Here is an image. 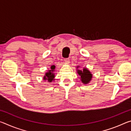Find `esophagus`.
<instances>
[{
    "label": "esophagus",
    "instance_id": "1",
    "mask_svg": "<svg viewBox=\"0 0 131 131\" xmlns=\"http://www.w3.org/2000/svg\"><path fill=\"white\" fill-rule=\"evenodd\" d=\"M64 61H65V62H66V63H69V62H70V60L69 58H65V59H64Z\"/></svg>",
    "mask_w": 131,
    "mask_h": 131
}]
</instances>
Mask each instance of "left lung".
I'll return each instance as SVG.
<instances>
[{"mask_svg":"<svg viewBox=\"0 0 131 131\" xmlns=\"http://www.w3.org/2000/svg\"><path fill=\"white\" fill-rule=\"evenodd\" d=\"M79 67V66H77V69H78ZM77 73L80 75L81 81L84 84L89 83L92 78V74L87 68H83L82 70L77 69Z\"/></svg>","mask_w":131,"mask_h":131,"instance_id":"8db88e82","label":"left lung"}]
</instances>
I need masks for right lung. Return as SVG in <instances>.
<instances>
[{
	"label": "right lung",
	"instance_id": "1",
	"mask_svg": "<svg viewBox=\"0 0 131 131\" xmlns=\"http://www.w3.org/2000/svg\"><path fill=\"white\" fill-rule=\"evenodd\" d=\"M55 69V65H52L51 66L50 70H48V72L45 74V76L43 77L44 80H47L48 82H52V81L54 80V77H55V74H54V70Z\"/></svg>",
	"mask_w": 131,
	"mask_h": 131
}]
</instances>
